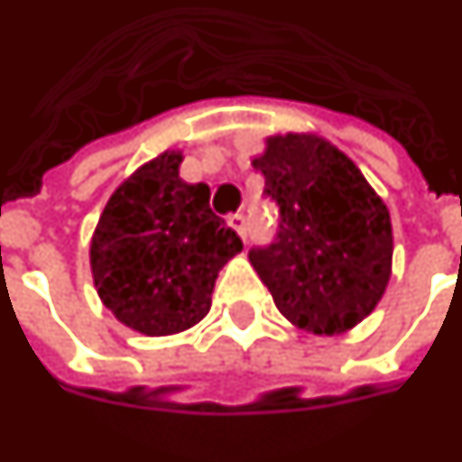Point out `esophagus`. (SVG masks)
Listing matches in <instances>:
<instances>
[{
    "instance_id": "esophagus-1",
    "label": "esophagus",
    "mask_w": 462,
    "mask_h": 462,
    "mask_svg": "<svg viewBox=\"0 0 462 462\" xmlns=\"http://www.w3.org/2000/svg\"><path fill=\"white\" fill-rule=\"evenodd\" d=\"M227 222H230L232 230L237 232L242 240H245V225H247V222H245V215H242V212H235V215H230V217H227Z\"/></svg>"
}]
</instances>
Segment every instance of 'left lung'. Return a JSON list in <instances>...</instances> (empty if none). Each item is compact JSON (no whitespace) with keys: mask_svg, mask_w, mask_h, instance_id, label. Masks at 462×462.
I'll return each mask as SVG.
<instances>
[{"mask_svg":"<svg viewBox=\"0 0 462 462\" xmlns=\"http://www.w3.org/2000/svg\"><path fill=\"white\" fill-rule=\"evenodd\" d=\"M264 144L253 167L280 208V227L273 245L250 250V263L300 330L347 332L388 287V208L353 160L318 134L287 132Z\"/></svg>","mask_w":462,"mask_h":462,"instance_id":"obj_1","label":"left lung"}]
</instances>
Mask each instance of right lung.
Wrapping results in <instances>:
<instances>
[{
  "label": "right lung",
  "mask_w": 462,
  "mask_h": 462,
  "mask_svg": "<svg viewBox=\"0 0 462 462\" xmlns=\"http://www.w3.org/2000/svg\"><path fill=\"white\" fill-rule=\"evenodd\" d=\"M182 152L144 162L112 192L97 222L89 264L99 300L122 325L160 337L209 312L217 273L242 250L209 209V187L180 177Z\"/></svg>",
  "instance_id": "right-lung-1"
}]
</instances>
